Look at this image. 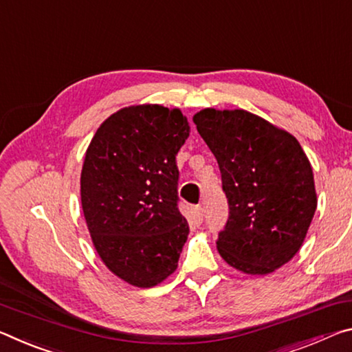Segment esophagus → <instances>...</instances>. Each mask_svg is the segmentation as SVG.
<instances>
[{"mask_svg":"<svg viewBox=\"0 0 352 352\" xmlns=\"http://www.w3.org/2000/svg\"><path fill=\"white\" fill-rule=\"evenodd\" d=\"M192 214H193V220L197 224H201L204 220V209L201 206H195L192 209Z\"/></svg>","mask_w":352,"mask_h":352,"instance_id":"1","label":"esophagus"}]
</instances>
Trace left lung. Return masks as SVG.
<instances>
[{"label":"left lung","mask_w":352,"mask_h":352,"mask_svg":"<svg viewBox=\"0 0 352 352\" xmlns=\"http://www.w3.org/2000/svg\"><path fill=\"white\" fill-rule=\"evenodd\" d=\"M193 122L215 155L228 198L218 252L246 274L274 272L299 251L316 209L307 155L289 132L241 109H203Z\"/></svg>","instance_id":"obj_1"}]
</instances>
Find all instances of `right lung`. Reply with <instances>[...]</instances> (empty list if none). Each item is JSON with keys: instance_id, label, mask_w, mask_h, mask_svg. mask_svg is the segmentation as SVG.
I'll use <instances>...</instances> for the list:
<instances>
[{"instance_id": "right-lung-1", "label": "right lung", "mask_w": 352, "mask_h": 352, "mask_svg": "<svg viewBox=\"0 0 352 352\" xmlns=\"http://www.w3.org/2000/svg\"><path fill=\"white\" fill-rule=\"evenodd\" d=\"M179 109L124 107L91 138L80 203L98 254L131 285H157L177 268L188 235L179 212L176 154L188 137Z\"/></svg>"}]
</instances>
